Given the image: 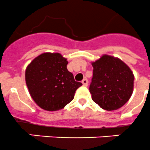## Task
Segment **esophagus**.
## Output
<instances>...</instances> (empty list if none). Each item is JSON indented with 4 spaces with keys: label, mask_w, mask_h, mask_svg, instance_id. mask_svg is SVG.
I'll use <instances>...</instances> for the list:
<instances>
[{
    "label": "esophagus",
    "mask_w": 150,
    "mask_h": 150,
    "mask_svg": "<svg viewBox=\"0 0 150 150\" xmlns=\"http://www.w3.org/2000/svg\"><path fill=\"white\" fill-rule=\"evenodd\" d=\"M81 82H82V84H83L84 86H88V79H84L82 81H81Z\"/></svg>",
    "instance_id": "obj_1"
}]
</instances>
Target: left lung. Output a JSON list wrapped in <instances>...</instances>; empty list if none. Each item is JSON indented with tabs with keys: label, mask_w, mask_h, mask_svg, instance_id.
<instances>
[{
	"label": "left lung",
	"mask_w": 150,
	"mask_h": 150,
	"mask_svg": "<svg viewBox=\"0 0 150 150\" xmlns=\"http://www.w3.org/2000/svg\"><path fill=\"white\" fill-rule=\"evenodd\" d=\"M92 64L93 76L89 91L92 100L105 110L121 108L133 92L134 75L131 69L120 59L107 54Z\"/></svg>",
	"instance_id": "left-lung-1"
}]
</instances>
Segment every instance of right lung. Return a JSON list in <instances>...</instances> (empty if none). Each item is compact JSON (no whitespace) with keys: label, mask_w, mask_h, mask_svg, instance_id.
Masks as SVG:
<instances>
[{"label":"right lung","mask_w":150,"mask_h":150,"mask_svg":"<svg viewBox=\"0 0 150 150\" xmlns=\"http://www.w3.org/2000/svg\"><path fill=\"white\" fill-rule=\"evenodd\" d=\"M66 58L59 53H43L28 65L25 81L36 104L47 111L63 109L72 101L75 91L82 86L68 71Z\"/></svg>","instance_id":"obj_1"}]
</instances>
